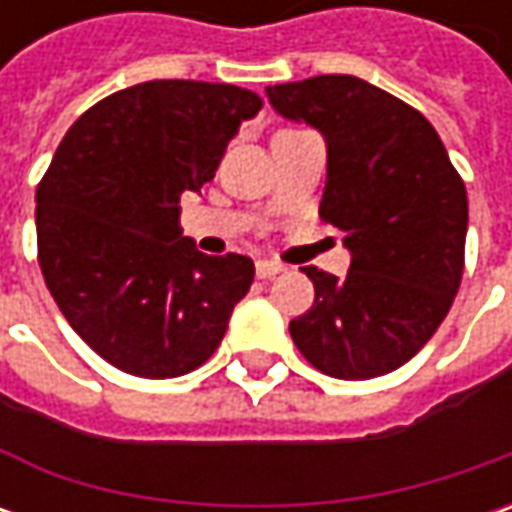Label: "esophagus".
<instances>
[{
    "instance_id": "esophagus-1",
    "label": "esophagus",
    "mask_w": 512,
    "mask_h": 512,
    "mask_svg": "<svg viewBox=\"0 0 512 512\" xmlns=\"http://www.w3.org/2000/svg\"><path fill=\"white\" fill-rule=\"evenodd\" d=\"M282 270H285V265L270 262V259H259V262H256V276H259V279H273V276L282 273Z\"/></svg>"
}]
</instances>
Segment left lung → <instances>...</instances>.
Returning <instances> with one entry per match:
<instances>
[{
    "instance_id": "left-lung-1",
    "label": "left lung",
    "mask_w": 512,
    "mask_h": 512,
    "mask_svg": "<svg viewBox=\"0 0 512 512\" xmlns=\"http://www.w3.org/2000/svg\"><path fill=\"white\" fill-rule=\"evenodd\" d=\"M265 93L279 116L325 136L319 216L350 250L342 279L305 267L316 299L290 336L333 379L393 373L430 342L462 285V176L419 110L364 79L313 76Z\"/></svg>"
}]
</instances>
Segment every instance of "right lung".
Segmentation results:
<instances>
[{
    "mask_svg": "<svg viewBox=\"0 0 512 512\" xmlns=\"http://www.w3.org/2000/svg\"><path fill=\"white\" fill-rule=\"evenodd\" d=\"M259 110L262 99L236 85L142 82L82 113L39 182L50 296L130 376L173 379L205 364L250 290L253 262L199 253L179 199L216 176L227 142Z\"/></svg>",
    "mask_w": 512,
    "mask_h": 512,
    "instance_id": "1",
    "label": "right lung"
}]
</instances>
